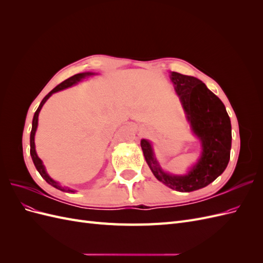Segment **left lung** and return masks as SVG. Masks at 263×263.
Wrapping results in <instances>:
<instances>
[{
  "instance_id": "8db88e82",
  "label": "left lung",
  "mask_w": 263,
  "mask_h": 263,
  "mask_svg": "<svg viewBox=\"0 0 263 263\" xmlns=\"http://www.w3.org/2000/svg\"><path fill=\"white\" fill-rule=\"evenodd\" d=\"M171 80L193 132L201 139L200 160L186 176H172L162 171L148 140L142 139L140 145L150 170L159 181L179 192H192L208 186L225 171L230 159L232 125L225 105L201 80L178 72L171 73Z\"/></svg>"
}]
</instances>
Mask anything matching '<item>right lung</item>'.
Masks as SVG:
<instances>
[{"label":"right lung","mask_w":263,"mask_h":263,"mask_svg":"<svg viewBox=\"0 0 263 263\" xmlns=\"http://www.w3.org/2000/svg\"><path fill=\"white\" fill-rule=\"evenodd\" d=\"M91 74H93V73H91V72L78 73V74H74V76H72L71 78L67 79V80L61 82L60 84H58L57 86L54 87V89H52V90L43 99V101H42L41 104H39L37 110L35 112L34 118H33V127H31V132H30V156H31V159H33V162H34V164H35V166H36V169H37V171H38L39 173H41V176L43 177V179H45L46 182L49 183V184H50L51 186H53V187H55V189H58V190L62 191V192H73V191L70 190V189H67V187H63V186L59 185L57 182L53 181V180L48 176V174H47V172H46V170H45V166H44V164H43V161L41 160V159H39V157H38L37 154H36V150H35V140H34V139H35V133H36L37 125H38V115H39V112H41V109H42L43 105L45 104V102H46L47 100H48L53 93L58 92V91H60V90H63V89H67V87H69V86H72L73 84H76V83H78L79 81H80L81 79L85 78L86 76H91Z\"/></svg>","instance_id":"right-lung-1"}]
</instances>
